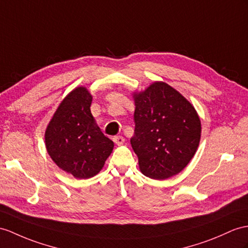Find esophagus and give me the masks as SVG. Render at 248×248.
I'll return each mask as SVG.
<instances>
[{
	"mask_svg": "<svg viewBox=\"0 0 248 248\" xmlns=\"http://www.w3.org/2000/svg\"><path fill=\"white\" fill-rule=\"evenodd\" d=\"M113 142L116 143L117 145H122L125 142V139L122 136H117V137L113 138Z\"/></svg>",
	"mask_w": 248,
	"mask_h": 248,
	"instance_id": "34e87169",
	"label": "esophagus"
}]
</instances>
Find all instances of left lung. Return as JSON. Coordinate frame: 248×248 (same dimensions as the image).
<instances>
[{"label": "left lung", "instance_id": "left-lung-1", "mask_svg": "<svg viewBox=\"0 0 248 248\" xmlns=\"http://www.w3.org/2000/svg\"><path fill=\"white\" fill-rule=\"evenodd\" d=\"M135 135L130 144L144 176L155 180L182 171L195 155L201 121L188 101L164 82L135 93Z\"/></svg>", "mask_w": 248, "mask_h": 248}]
</instances>
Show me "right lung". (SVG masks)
<instances>
[{
  "mask_svg": "<svg viewBox=\"0 0 248 248\" xmlns=\"http://www.w3.org/2000/svg\"><path fill=\"white\" fill-rule=\"evenodd\" d=\"M92 102L87 88H75L59 105L45 131L50 158L77 179L99 173L114 146L96 125L90 111Z\"/></svg>",
  "mask_w": 248,
  "mask_h": 248,
  "instance_id": "obj_1",
  "label": "right lung"
}]
</instances>
